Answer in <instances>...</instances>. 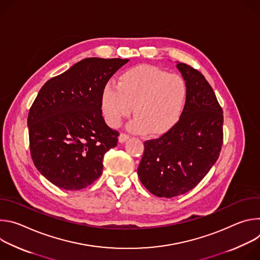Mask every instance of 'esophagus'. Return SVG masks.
Returning <instances> with one entry per match:
<instances>
[{"label": "esophagus", "mask_w": 260, "mask_h": 260, "mask_svg": "<svg viewBox=\"0 0 260 260\" xmlns=\"http://www.w3.org/2000/svg\"><path fill=\"white\" fill-rule=\"evenodd\" d=\"M128 138H129V136H128L127 134L121 133V134H120V136H119V138H118V140H119V142H120V143H124Z\"/></svg>", "instance_id": "1"}]
</instances>
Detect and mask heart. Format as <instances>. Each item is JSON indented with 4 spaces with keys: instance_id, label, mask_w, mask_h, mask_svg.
<instances>
[{
    "instance_id": "obj_1",
    "label": "heart",
    "mask_w": 260,
    "mask_h": 260,
    "mask_svg": "<svg viewBox=\"0 0 260 260\" xmlns=\"http://www.w3.org/2000/svg\"><path fill=\"white\" fill-rule=\"evenodd\" d=\"M188 86L180 75L159 68L140 64L122 72L117 81L108 82L101 94V110L111 127H118L132 114L128 127L135 133L164 135L181 119Z\"/></svg>"
}]
</instances>
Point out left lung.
<instances>
[{
  "label": "left lung",
  "instance_id": "obj_1",
  "mask_svg": "<svg viewBox=\"0 0 260 260\" xmlns=\"http://www.w3.org/2000/svg\"><path fill=\"white\" fill-rule=\"evenodd\" d=\"M188 98L177 125L144 143L138 168L142 184L158 198H173L194 188L219 157L223 143V111L203 74L178 62Z\"/></svg>",
  "mask_w": 260,
  "mask_h": 260
}]
</instances>
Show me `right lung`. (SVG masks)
Here are the masks:
<instances>
[{"mask_svg":"<svg viewBox=\"0 0 260 260\" xmlns=\"http://www.w3.org/2000/svg\"><path fill=\"white\" fill-rule=\"evenodd\" d=\"M128 59L88 57L48 80L27 116L34 165L55 186L80 190L103 172L104 155L117 145L101 110V94Z\"/></svg>","mask_w":260,"mask_h":260,"instance_id":"right-lung-1","label":"right lung"}]
</instances>
